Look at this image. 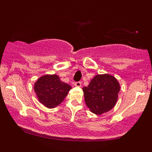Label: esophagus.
<instances>
[{
    "instance_id": "obj_1",
    "label": "esophagus",
    "mask_w": 152,
    "mask_h": 152,
    "mask_svg": "<svg viewBox=\"0 0 152 152\" xmlns=\"http://www.w3.org/2000/svg\"><path fill=\"white\" fill-rule=\"evenodd\" d=\"M75 86H77V87H81V86H82V83H81L80 82H75Z\"/></svg>"
}]
</instances>
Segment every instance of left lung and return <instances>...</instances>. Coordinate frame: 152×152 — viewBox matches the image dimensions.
<instances>
[{"label": "left lung", "mask_w": 152, "mask_h": 152, "mask_svg": "<svg viewBox=\"0 0 152 152\" xmlns=\"http://www.w3.org/2000/svg\"><path fill=\"white\" fill-rule=\"evenodd\" d=\"M85 102L92 113L96 115L109 111L117 103L120 91L119 82L109 74L97 75L88 86L82 88Z\"/></svg>", "instance_id": "left-lung-1"}]
</instances>
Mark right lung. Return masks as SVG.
I'll use <instances>...</instances> for the list:
<instances>
[{
  "label": "right lung",
  "instance_id": "right-lung-1",
  "mask_svg": "<svg viewBox=\"0 0 152 152\" xmlns=\"http://www.w3.org/2000/svg\"><path fill=\"white\" fill-rule=\"evenodd\" d=\"M72 87L61 82L57 75H45L34 83V90L40 103L48 109L60 104Z\"/></svg>",
  "mask_w": 152,
  "mask_h": 152
}]
</instances>
